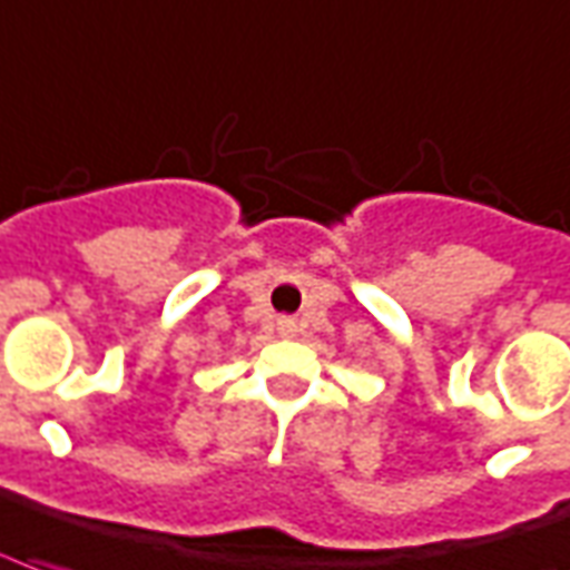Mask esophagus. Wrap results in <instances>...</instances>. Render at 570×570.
<instances>
[{
	"mask_svg": "<svg viewBox=\"0 0 570 570\" xmlns=\"http://www.w3.org/2000/svg\"><path fill=\"white\" fill-rule=\"evenodd\" d=\"M281 325H284V328H289V323H281Z\"/></svg>",
	"mask_w": 570,
	"mask_h": 570,
	"instance_id": "1",
	"label": "esophagus"
}]
</instances>
